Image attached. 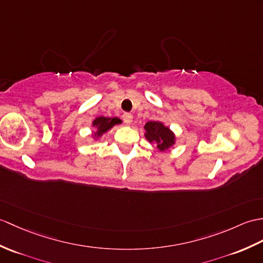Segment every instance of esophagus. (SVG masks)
<instances>
[{"mask_svg": "<svg viewBox=\"0 0 263 263\" xmlns=\"http://www.w3.org/2000/svg\"><path fill=\"white\" fill-rule=\"evenodd\" d=\"M123 121L125 122V124H127V125H130L131 123H132V121H133V115L132 114H130V113H124L123 114Z\"/></svg>", "mask_w": 263, "mask_h": 263, "instance_id": "esophagus-1", "label": "esophagus"}]
</instances>
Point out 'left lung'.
I'll return each mask as SVG.
<instances>
[{
	"label": "left lung",
	"instance_id": "8db88e82",
	"mask_svg": "<svg viewBox=\"0 0 263 263\" xmlns=\"http://www.w3.org/2000/svg\"><path fill=\"white\" fill-rule=\"evenodd\" d=\"M144 138L150 143H156L158 151L169 150L176 143V134L160 121H149L143 126Z\"/></svg>",
	"mask_w": 263,
	"mask_h": 263
}]
</instances>
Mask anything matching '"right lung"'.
<instances>
[{"mask_svg": "<svg viewBox=\"0 0 263 263\" xmlns=\"http://www.w3.org/2000/svg\"><path fill=\"white\" fill-rule=\"evenodd\" d=\"M122 121L118 118H106V117H97L91 122V126L94 127L95 131L90 134L93 137L94 141L99 140L102 138L104 134H105L107 131L112 129L113 126L121 124Z\"/></svg>", "mask_w": 263, "mask_h": 263, "instance_id": "add662e5", "label": "right lung"}]
</instances>
